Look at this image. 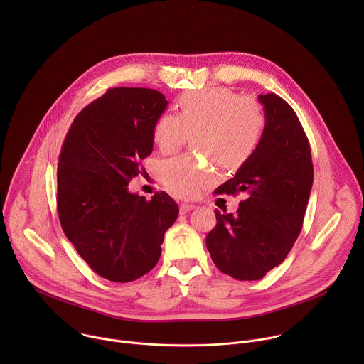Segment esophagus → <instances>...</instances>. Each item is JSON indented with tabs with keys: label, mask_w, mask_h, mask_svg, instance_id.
Returning a JSON list of instances; mask_svg holds the SVG:
<instances>
[{
	"label": "esophagus",
	"mask_w": 364,
	"mask_h": 364,
	"mask_svg": "<svg viewBox=\"0 0 364 364\" xmlns=\"http://www.w3.org/2000/svg\"><path fill=\"white\" fill-rule=\"evenodd\" d=\"M196 204H188V203H181L180 204V213L181 215H186V213H188V212H191V210H194L196 209Z\"/></svg>",
	"instance_id": "1"
}]
</instances>
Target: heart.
Wrapping results in <instances>:
<instances>
[{
    "label": "heart",
    "mask_w": 364,
    "mask_h": 364,
    "mask_svg": "<svg viewBox=\"0 0 364 364\" xmlns=\"http://www.w3.org/2000/svg\"><path fill=\"white\" fill-rule=\"evenodd\" d=\"M178 115L164 112L157 118L152 128L154 142L170 154L193 135L194 148L225 170H237L246 164L267 128L261 103L228 87L184 93L178 99ZM159 174L173 194L184 198L197 197L218 178L209 164L193 155H180L161 163Z\"/></svg>",
    "instance_id": "heart-1"
}]
</instances>
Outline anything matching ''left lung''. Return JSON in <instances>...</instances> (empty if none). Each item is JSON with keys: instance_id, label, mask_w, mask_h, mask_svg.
Returning <instances> with one entry per match:
<instances>
[{"instance_id": "1", "label": "left lung", "mask_w": 364, "mask_h": 364, "mask_svg": "<svg viewBox=\"0 0 364 364\" xmlns=\"http://www.w3.org/2000/svg\"><path fill=\"white\" fill-rule=\"evenodd\" d=\"M267 128L252 159L219 194H237L236 215L216 210V226L205 237L215 265L239 281L262 279L284 262L304 222L314 168L302 125L288 103L275 93L259 95Z\"/></svg>"}]
</instances>
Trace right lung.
<instances>
[{
	"mask_svg": "<svg viewBox=\"0 0 364 364\" xmlns=\"http://www.w3.org/2000/svg\"><path fill=\"white\" fill-rule=\"evenodd\" d=\"M166 96L146 87L108 89L69 128L58 163L62 229L93 272L131 282L157 265L164 233L178 216L166 193L128 190L152 152V128Z\"/></svg>",
	"mask_w": 364,
	"mask_h": 364,
	"instance_id": "add662e5",
	"label": "right lung"
}]
</instances>
